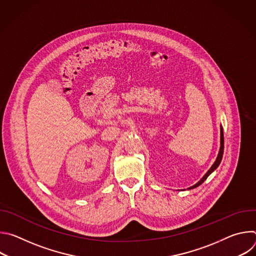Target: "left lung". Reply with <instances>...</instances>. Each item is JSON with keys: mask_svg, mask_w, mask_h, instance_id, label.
I'll return each mask as SVG.
<instances>
[{"mask_svg": "<svg viewBox=\"0 0 256 256\" xmlns=\"http://www.w3.org/2000/svg\"><path fill=\"white\" fill-rule=\"evenodd\" d=\"M223 153H224V134H223V128H221V147H220V152H218V157H216V160L214 161V163L212 164V166L210 168V170L206 173V175L198 182L196 184H194V186H190L188 190H192V188H198V186H200L202 182L208 177V175L214 170V169H216V167L220 165V163H221V161H222V158H223Z\"/></svg>", "mask_w": 256, "mask_h": 256, "instance_id": "obj_1", "label": "left lung"}]
</instances>
